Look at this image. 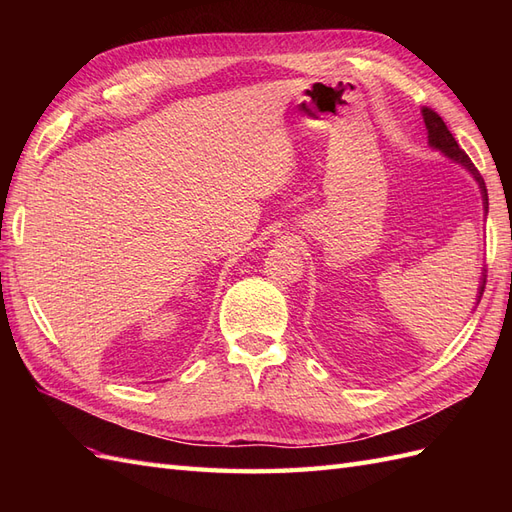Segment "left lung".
I'll use <instances>...</instances> for the list:
<instances>
[{
	"label": "left lung",
	"mask_w": 512,
	"mask_h": 512,
	"mask_svg": "<svg viewBox=\"0 0 512 512\" xmlns=\"http://www.w3.org/2000/svg\"><path fill=\"white\" fill-rule=\"evenodd\" d=\"M423 121H425V128H427V141H429V145L433 149L442 151L446 158H451L453 162L461 164L476 179L478 188H480V194H483V207H485V213H487L489 211V198H487L485 181H483V177H480V173L476 170V166L472 164V160L468 158V153L457 145L455 136L451 134V130L446 128V123L442 121V117L436 111H431V108L425 106L423 108ZM483 290H485V275H483V282H480V286H478V299L476 301H480V297H483Z\"/></svg>",
	"instance_id": "left-lung-1"
}]
</instances>
